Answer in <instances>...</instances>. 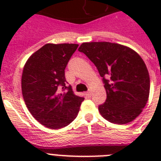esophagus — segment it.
I'll return each instance as SVG.
<instances>
[{
	"mask_svg": "<svg viewBox=\"0 0 161 161\" xmlns=\"http://www.w3.org/2000/svg\"><path fill=\"white\" fill-rule=\"evenodd\" d=\"M85 95H86L88 97H91V96H92V93H91L90 91H88V92H86V93H85Z\"/></svg>",
	"mask_w": 161,
	"mask_h": 161,
	"instance_id": "obj_1",
	"label": "esophagus"
}]
</instances>
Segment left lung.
Wrapping results in <instances>:
<instances>
[{"label":"left lung","mask_w":161,"mask_h":161,"mask_svg":"<svg viewBox=\"0 0 161 161\" xmlns=\"http://www.w3.org/2000/svg\"><path fill=\"white\" fill-rule=\"evenodd\" d=\"M83 52L97 68L106 91V100L98 106L104 119L116 124L128 123L147 104L150 78L139 54L126 46L109 42H84Z\"/></svg>","instance_id":"obj_1"}]
</instances>
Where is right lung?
I'll return each mask as SVG.
<instances>
[{
  "instance_id": "add662e5",
  "label": "right lung",
  "mask_w": 161,
  "mask_h": 161,
  "mask_svg": "<svg viewBox=\"0 0 161 161\" xmlns=\"http://www.w3.org/2000/svg\"><path fill=\"white\" fill-rule=\"evenodd\" d=\"M78 44H45L26 61L22 76L25 103L38 123L59 129L76 119L85 98L66 86L64 70Z\"/></svg>"
}]
</instances>
